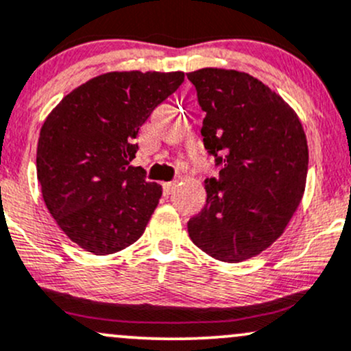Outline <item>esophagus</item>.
Returning <instances> with one entry per match:
<instances>
[{
    "instance_id": "1",
    "label": "esophagus",
    "mask_w": 351,
    "mask_h": 351,
    "mask_svg": "<svg viewBox=\"0 0 351 351\" xmlns=\"http://www.w3.org/2000/svg\"><path fill=\"white\" fill-rule=\"evenodd\" d=\"M176 186H178V183H176V182L163 183V191H165V195H171L173 191H175Z\"/></svg>"
}]
</instances>
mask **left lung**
<instances>
[{
    "label": "left lung",
    "mask_w": 351,
    "mask_h": 351,
    "mask_svg": "<svg viewBox=\"0 0 351 351\" xmlns=\"http://www.w3.org/2000/svg\"><path fill=\"white\" fill-rule=\"evenodd\" d=\"M186 76L206 113L203 143L219 167L188 233L206 255L238 263L278 240L302 202L306 136L291 106L248 73L203 68Z\"/></svg>",
    "instance_id": "left-lung-1"
}]
</instances>
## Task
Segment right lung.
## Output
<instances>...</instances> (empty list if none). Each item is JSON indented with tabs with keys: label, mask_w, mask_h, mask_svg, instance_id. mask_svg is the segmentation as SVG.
<instances>
[{
	"label": "right lung",
	"mask_w": 351,
	"mask_h": 351,
	"mask_svg": "<svg viewBox=\"0 0 351 351\" xmlns=\"http://www.w3.org/2000/svg\"><path fill=\"white\" fill-rule=\"evenodd\" d=\"M184 73L111 71L75 88L45 119L36 173L46 208L86 252L111 255L145 232L161 186L132 167L136 136Z\"/></svg>",
	"instance_id": "obj_1"
}]
</instances>
